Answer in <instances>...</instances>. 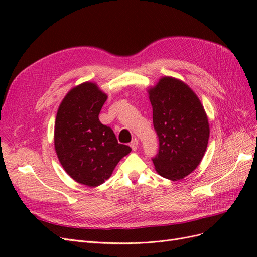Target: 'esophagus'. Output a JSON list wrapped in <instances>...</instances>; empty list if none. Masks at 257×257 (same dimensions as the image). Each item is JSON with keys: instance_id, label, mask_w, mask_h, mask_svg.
I'll list each match as a JSON object with an SVG mask.
<instances>
[{"instance_id": "obj_1", "label": "esophagus", "mask_w": 257, "mask_h": 257, "mask_svg": "<svg viewBox=\"0 0 257 257\" xmlns=\"http://www.w3.org/2000/svg\"><path fill=\"white\" fill-rule=\"evenodd\" d=\"M130 146H131V148H132V150H134V151L137 150V148H138V139H137V138L132 139V142H131Z\"/></svg>"}]
</instances>
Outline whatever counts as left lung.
I'll return each mask as SVG.
<instances>
[{
  "instance_id": "1",
  "label": "left lung",
  "mask_w": 257,
  "mask_h": 257,
  "mask_svg": "<svg viewBox=\"0 0 257 257\" xmlns=\"http://www.w3.org/2000/svg\"><path fill=\"white\" fill-rule=\"evenodd\" d=\"M148 93L159 137V152L152 159L155 170L170 180H180L199 165L206 152L207 114L189 85L173 77H163Z\"/></svg>"
}]
</instances>
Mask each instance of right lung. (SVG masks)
I'll list each match as a JSON object with an SVG mask.
<instances>
[{"label": "right lung", "mask_w": 257, "mask_h": 257, "mask_svg": "<svg viewBox=\"0 0 257 257\" xmlns=\"http://www.w3.org/2000/svg\"><path fill=\"white\" fill-rule=\"evenodd\" d=\"M106 99L95 83L83 82L65 95L54 123V148L61 165L76 182L92 188L104 183L132 150L100 123L98 114Z\"/></svg>", "instance_id": "obj_1"}]
</instances>
